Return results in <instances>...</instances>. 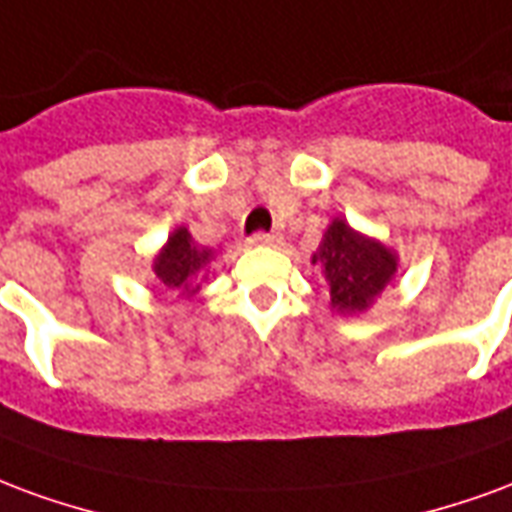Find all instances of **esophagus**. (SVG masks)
<instances>
[{
	"instance_id": "esophagus-1",
	"label": "esophagus",
	"mask_w": 512,
	"mask_h": 512,
	"mask_svg": "<svg viewBox=\"0 0 512 512\" xmlns=\"http://www.w3.org/2000/svg\"><path fill=\"white\" fill-rule=\"evenodd\" d=\"M248 242L251 245H275V242H281V234H275V231H256Z\"/></svg>"
}]
</instances>
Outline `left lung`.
<instances>
[{
    "mask_svg": "<svg viewBox=\"0 0 512 512\" xmlns=\"http://www.w3.org/2000/svg\"><path fill=\"white\" fill-rule=\"evenodd\" d=\"M313 264L324 270L330 283V302L341 313L365 311L395 275V253L382 242L368 240L349 229L346 220H333L322 245L313 253Z\"/></svg>",
    "mask_w": 512,
    "mask_h": 512,
    "instance_id": "1",
    "label": "left lung"
}]
</instances>
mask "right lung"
Segmentation results:
<instances>
[{"mask_svg":"<svg viewBox=\"0 0 512 512\" xmlns=\"http://www.w3.org/2000/svg\"><path fill=\"white\" fill-rule=\"evenodd\" d=\"M210 259L212 251L193 245L188 229H177L155 259V275L166 289H182V292L193 294L199 289V286L193 289V275L204 272Z\"/></svg>","mask_w":512,"mask_h":512,"instance_id":"right-lung-1","label":"right lung"}]
</instances>
